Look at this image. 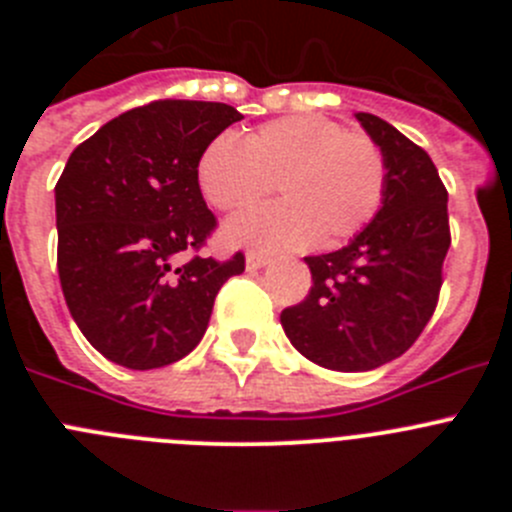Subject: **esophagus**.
Returning <instances> with one entry per match:
<instances>
[{"label": "esophagus", "mask_w": 512, "mask_h": 512, "mask_svg": "<svg viewBox=\"0 0 512 512\" xmlns=\"http://www.w3.org/2000/svg\"><path fill=\"white\" fill-rule=\"evenodd\" d=\"M266 264H269V256H264V253H259V251H248L246 253L248 269H264Z\"/></svg>", "instance_id": "esophagus-1"}]
</instances>
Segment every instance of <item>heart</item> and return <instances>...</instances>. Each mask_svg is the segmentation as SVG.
<instances>
[{"label": "heart", "instance_id": "b5f03b06", "mask_svg": "<svg viewBox=\"0 0 512 512\" xmlns=\"http://www.w3.org/2000/svg\"><path fill=\"white\" fill-rule=\"evenodd\" d=\"M197 184L212 207L246 210L279 184L284 202L233 217L225 238L295 251L348 241L372 223L387 192V156L372 135L320 115L271 120L243 138L220 135L202 151Z\"/></svg>", "mask_w": 512, "mask_h": 512}]
</instances>
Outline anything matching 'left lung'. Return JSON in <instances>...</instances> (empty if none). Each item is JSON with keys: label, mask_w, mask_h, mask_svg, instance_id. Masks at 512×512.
Returning <instances> with one entry per match:
<instances>
[{"label": "left lung", "mask_w": 512, "mask_h": 512, "mask_svg": "<svg viewBox=\"0 0 512 512\" xmlns=\"http://www.w3.org/2000/svg\"><path fill=\"white\" fill-rule=\"evenodd\" d=\"M387 156V192L348 246L307 256L312 287L282 310L292 346L333 372H369L418 341L436 310L451 246L449 192L431 156L390 122L356 112Z\"/></svg>", "instance_id": "8db88e82"}]
</instances>
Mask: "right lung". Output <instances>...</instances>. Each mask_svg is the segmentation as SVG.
<instances>
[{
  "instance_id": "right-lung-1",
  "label": "right lung",
  "mask_w": 512,
  "mask_h": 512,
  "mask_svg": "<svg viewBox=\"0 0 512 512\" xmlns=\"http://www.w3.org/2000/svg\"><path fill=\"white\" fill-rule=\"evenodd\" d=\"M238 120L223 102L158 99L102 125L66 161L58 277L71 318L104 359L140 372L184 359L220 287L246 269L241 251L179 264L217 225L197 184L202 151Z\"/></svg>"
}]
</instances>
